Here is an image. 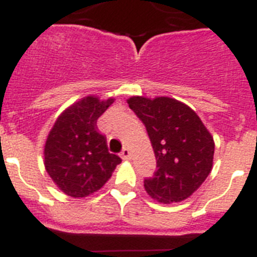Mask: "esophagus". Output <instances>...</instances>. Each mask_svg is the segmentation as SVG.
<instances>
[{
	"mask_svg": "<svg viewBox=\"0 0 257 257\" xmlns=\"http://www.w3.org/2000/svg\"><path fill=\"white\" fill-rule=\"evenodd\" d=\"M121 158L123 161H128L131 158V152L128 148H123V151L121 152Z\"/></svg>",
	"mask_w": 257,
	"mask_h": 257,
	"instance_id": "esophagus-1",
	"label": "esophagus"
}]
</instances>
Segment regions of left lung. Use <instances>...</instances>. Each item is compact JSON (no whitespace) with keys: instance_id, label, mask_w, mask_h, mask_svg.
<instances>
[{"instance_id":"8db88e82","label":"left lung","mask_w":257,"mask_h":257,"mask_svg":"<svg viewBox=\"0 0 257 257\" xmlns=\"http://www.w3.org/2000/svg\"><path fill=\"white\" fill-rule=\"evenodd\" d=\"M127 104L144 123L157 161L144 188L154 201L169 205L189 198L212 170L215 142L189 105L169 96H131Z\"/></svg>"}]
</instances>
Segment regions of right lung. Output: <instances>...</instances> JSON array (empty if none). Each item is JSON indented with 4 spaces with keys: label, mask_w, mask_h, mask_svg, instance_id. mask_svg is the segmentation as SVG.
<instances>
[{
    "label": "right lung",
    "mask_w": 257,
    "mask_h": 257,
    "mask_svg": "<svg viewBox=\"0 0 257 257\" xmlns=\"http://www.w3.org/2000/svg\"><path fill=\"white\" fill-rule=\"evenodd\" d=\"M114 97L97 95L74 101L56 118L44 147L46 172L61 192L85 198L104 187L121 158L109 153L106 140L97 133L96 121Z\"/></svg>",
    "instance_id": "add662e5"
}]
</instances>
